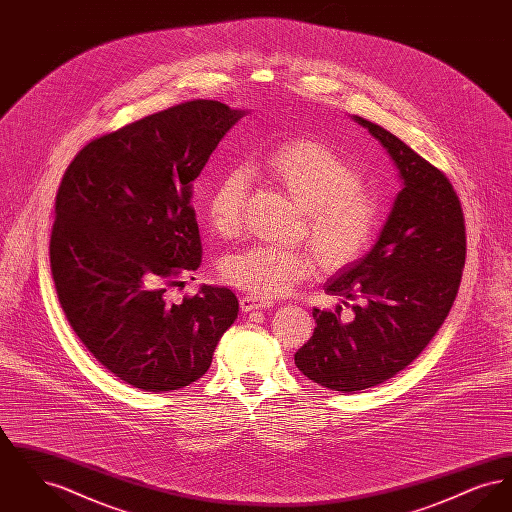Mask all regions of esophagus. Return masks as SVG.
Returning <instances> with one entry per match:
<instances>
[{"instance_id": "34e87169", "label": "esophagus", "mask_w": 512, "mask_h": 512, "mask_svg": "<svg viewBox=\"0 0 512 512\" xmlns=\"http://www.w3.org/2000/svg\"><path fill=\"white\" fill-rule=\"evenodd\" d=\"M240 307H242L244 313H249V311H255V309L270 307V301H265V299H261V297H255V295L247 293V295L240 297Z\"/></svg>"}]
</instances>
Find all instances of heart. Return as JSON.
<instances>
[{
    "label": "heart",
    "mask_w": 512,
    "mask_h": 512,
    "mask_svg": "<svg viewBox=\"0 0 512 512\" xmlns=\"http://www.w3.org/2000/svg\"><path fill=\"white\" fill-rule=\"evenodd\" d=\"M255 171L303 209V236L326 270L347 267L368 249L380 222L378 201L361 186L357 167L332 144L315 138L290 140L265 153ZM247 186L242 169H228L207 195V217L220 238L240 234ZM315 263L307 247L257 244L226 257L220 274L230 286L255 297H278L305 280Z\"/></svg>",
    "instance_id": "obj_1"
}]
</instances>
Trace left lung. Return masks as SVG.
I'll return each mask as SVG.
<instances>
[{
    "mask_svg": "<svg viewBox=\"0 0 512 512\" xmlns=\"http://www.w3.org/2000/svg\"><path fill=\"white\" fill-rule=\"evenodd\" d=\"M355 121L386 147L403 190L374 247L324 286L361 299L351 305L355 318L341 320V305L313 309L315 332L295 353L309 380L341 393L378 386L413 363L449 315L466 259L463 209L449 178L386 128Z\"/></svg>",
    "mask_w": 512,
    "mask_h": 512,
    "instance_id": "left-lung-1",
    "label": "left lung"
}]
</instances>
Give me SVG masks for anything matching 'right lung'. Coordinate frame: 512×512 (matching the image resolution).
<instances>
[{
	"instance_id": "add662e5",
	"label": "right lung",
	"mask_w": 512,
	"mask_h": 512,
	"mask_svg": "<svg viewBox=\"0 0 512 512\" xmlns=\"http://www.w3.org/2000/svg\"><path fill=\"white\" fill-rule=\"evenodd\" d=\"M244 115L213 99L178 103L92 140L61 180L49 242L59 303L86 349L134 388L199 380L238 318L228 288L201 286L182 303L167 290L201 265L192 182Z\"/></svg>"
}]
</instances>
